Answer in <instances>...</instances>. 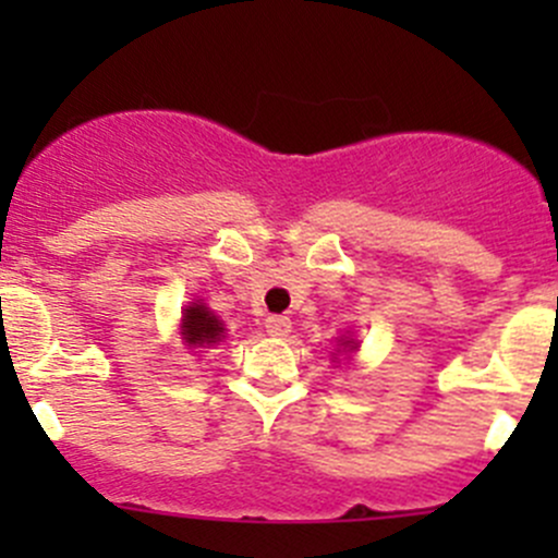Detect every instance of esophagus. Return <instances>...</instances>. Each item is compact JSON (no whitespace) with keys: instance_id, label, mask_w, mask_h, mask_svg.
<instances>
[{"instance_id":"esophagus-1","label":"esophagus","mask_w":558,"mask_h":558,"mask_svg":"<svg viewBox=\"0 0 558 558\" xmlns=\"http://www.w3.org/2000/svg\"><path fill=\"white\" fill-rule=\"evenodd\" d=\"M264 326H267L272 337H286L291 331V318H286V315H267Z\"/></svg>"}]
</instances>
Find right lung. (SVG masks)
Masks as SVG:
<instances>
[{
	"instance_id": "right-lung-1",
	"label": "right lung",
	"mask_w": 558,
	"mask_h": 558,
	"mask_svg": "<svg viewBox=\"0 0 558 558\" xmlns=\"http://www.w3.org/2000/svg\"><path fill=\"white\" fill-rule=\"evenodd\" d=\"M183 335L189 345H213L223 340V324L205 305L194 302L183 313Z\"/></svg>"
}]
</instances>
